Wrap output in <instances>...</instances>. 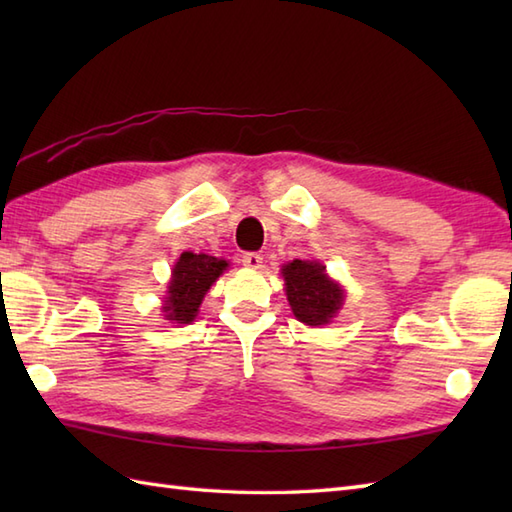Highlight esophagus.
I'll list each match as a JSON object with an SVG mask.
<instances>
[{
	"mask_svg": "<svg viewBox=\"0 0 512 512\" xmlns=\"http://www.w3.org/2000/svg\"><path fill=\"white\" fill-rule=\"evenodd\" d=\"M242 264H244L246 268L257 270V268H262L264 257L259 255V253H244V255H242Z\"/></svg>",
	"mask_w": 512,
	"mask_h": 512,
	"instance_id": "esophagus-1",
	"label": "esophagus"
}]
</instances>
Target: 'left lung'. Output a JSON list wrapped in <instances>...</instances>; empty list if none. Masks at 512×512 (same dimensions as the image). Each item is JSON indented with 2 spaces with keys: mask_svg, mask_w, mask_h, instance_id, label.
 <instances>
[{
  "mask_svg": "<svg viewBox=\"0 0 512 512\" xmlns=\"http://www.w3.org/2000/svg\"><path fill=\"white\" fill-rule=\"evenodd\" d=\"M281 277H284L292 314L301 323L319 328L339 314L345 301V290L325 273L321 262L295 259V262L281 266Z\"/></svg>",
  "mask_w": 512,
  "mask_h": 512,
  "instance_id": "left-lung-1",
  "label": "left lung"
}]
</instances>
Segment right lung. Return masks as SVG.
Here are the masks:
<instances>
[{
	"label": "right lung",
	"mask_w": 512,
	"mask_h": 512,
	"mask_svg": "<svg viewBox=\"0 0 512 512\" xmlns=\"http://www.w3.org/2000/svg\"><path fill=\"white\" fill-rule=\"evenodd\" d=\"M228 268L226 259H217L204 253H182L171 270V281L167 286V297L162 303L167 321L191 323L198 317L202 299Z\"/></svg>",
	"instance_id": "1"
}]
</instances>
